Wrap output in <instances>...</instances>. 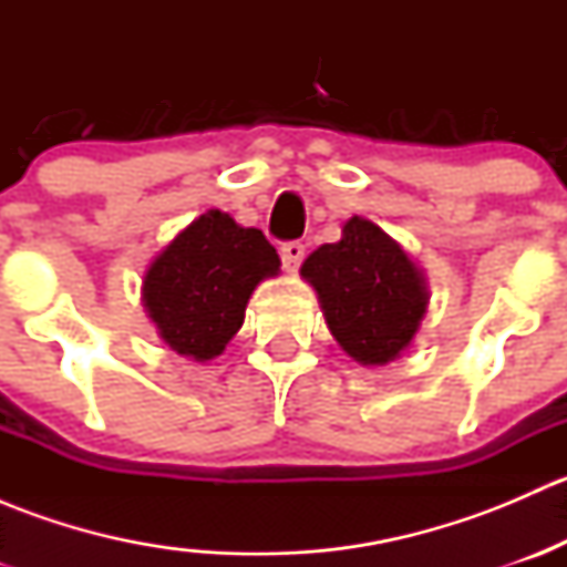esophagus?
<instances>
[{
	"instance_id": "obj_1",
	"label": "esophagus",
	"mask_w": 567,
	"mask_h": 567,
	"mask_svg": "<svg viewBox=\"0 0 567 567\" xmlns=\"http://www.w3.org/2000/svg\"><path fill=\"white\" fill-rule=\"evenodd\" d=\"M279 255H282V266L288 268V271H296L299 268V262L305 260V244L301 241H288L279 247Z\"/></svg>"
}]
</instances>
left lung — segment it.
<instances>
[{
    "mask_svg": "<svg viewBox=\"0 0 567 567\" xmlns=\"http://www.w3.org/2000/svg\"><path fill=\"white\" fill-rule=\"evenodd\" d=\"M331 337L362 368H384L414 342L427 312L425 271L390 233L364 216L301 262Z\"/></svg>",
    "mask_w": 567,
    "mask_h": 567,
    "instance_id": "left-lung-1",
    "label": "left lung"
}]
</instances>
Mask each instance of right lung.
<instances>
[{"label":"right lung","instance_id":"obj_1","mask_svg":"<svg viewBox=\"0 0 567 567\" xmlns=\"http://www.w3.org/2000/svg\"><path fill=\"white\" fill-rule=\"evenodd\" d=\"M279 266L277 249L257 227L210 208L153 257L142 305L169 351L210 362L244 326L257 285L277 277Z\"/></svg>","mask_w":567,"mask_h":567}]
</instances>
